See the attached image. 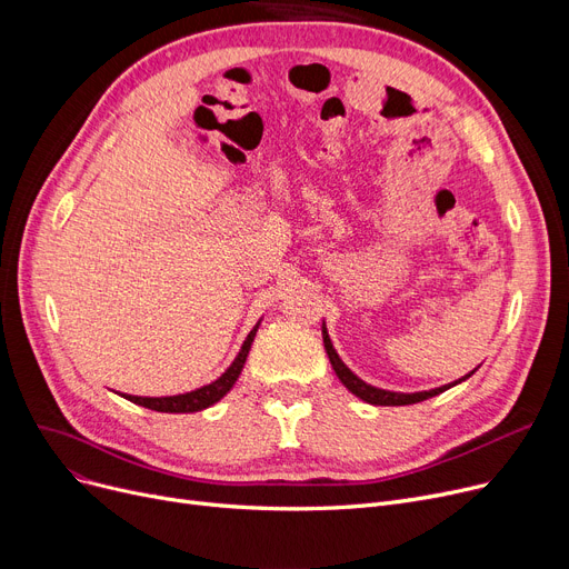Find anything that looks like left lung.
<instances>
[{"instance_id": "1", "label": "left lung", "mask_w": 569, "mask_h": 569, "mask_svg": "<svg viewBox=\"0 0 569 569\" xmlns=\"http://www.w3.org/2000/svg\"><path fill=\"white\" fill-rule=\"evenodd\" d=\"M322 343H325L327 357H330V362H332V369H335V373L339 376V380L343 382L346 390L352 392L357 399H362V401L371 403V406H408V403H420V401H425V399H431V397H436V395H440V392H445V390H450V387H455V385L468 380V378L475 373V369H472V371L466 373L463 378H459V380H455V382H450V385L436 387V390H429V392H412V395L390 392V390H380V387H373V385L365 382L362 378H357V376L343 365L339 352H337L335 346H332L330 335H327L325 322H322Z\"/></svg>"}]
</instances>
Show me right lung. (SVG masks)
Instances as JSON below:
<instances>
[{"label":"right lung","instance_id":"right-lung-1","mask_svg":"<svg viewBox=\"0 0 569 569\" xmlns=\"http://www.w3.org/2000/svg\"><path fill=\"white\" fill-rule=\"evenodd\" d=\"M258 325H260V320L256 322V327L244 339L242 350L237 352L232 365L214 382L202 385V387H198V390H191V392H184V395H174V397H133V395H122V397L129 399L131 403H138L142 408L157 410V412H198V410L214 406L217 401H221L232 390V385L237 382L239 373H242L247 355H249L251 343H253V337L258 332Z\"/></svg>","mask_w":569,"mask_h":569}]
</instances>
